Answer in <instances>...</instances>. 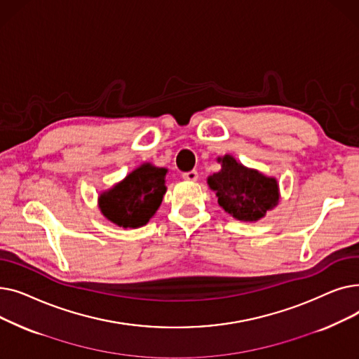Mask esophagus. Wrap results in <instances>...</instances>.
Returning a JSON list of instances; mask_svg holds the SVG:
<instances>
[{
    "mask_svg": "<svg viewBox=\"0 0 359 359\" xmlns=\"http://www.w3.org/2000/svg\"><path fill=\"white\" fill-rule=\"evenodd\" d=\"M182 177L184 180H189V182H195L198 180V172H195V170H191V172H186L182 175Z\"/></svg>",
    "mask_w": 359,
    "mask_h": 359,
    "instance_id": "1",
    "label": "esophagus"
}]
</instances>
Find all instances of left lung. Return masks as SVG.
<instances>
[{"label": "left lung", "instance_id": "left-lung-1", "mask_svg": "<svg viewBox=\"0 0 359 359\" xmlns=\"http://www.w3.org/2000/svg\"><path fill=\"white\" fill-rule=\"evenodd\" d=\"M217 161L221 170L208 176L206 182L225 212L238 221L256 222L279 203V184L275 177L243 165L230 154L218 157Z\"/></svg>", "mask_w": 359, "mask_h": 359}]
</instances>
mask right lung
<instances>
[{
	"instance_id": "right-lung-1",
	"label": "right lung",
	"mask_w": 359,
	"mask_h": 359,
	"mask_svg": "<svg viewBox=\"0 0 359 359\" xmlns=\"http://www.w3.org/2000/svg\"><path fill=\"white\" fill-rule=\"evenodd\" d=\"M167 168L142 163L110 189L99 195L106 219L122 229H140L154 217L165 195Z\"/></svg>"
}]
</instances>
